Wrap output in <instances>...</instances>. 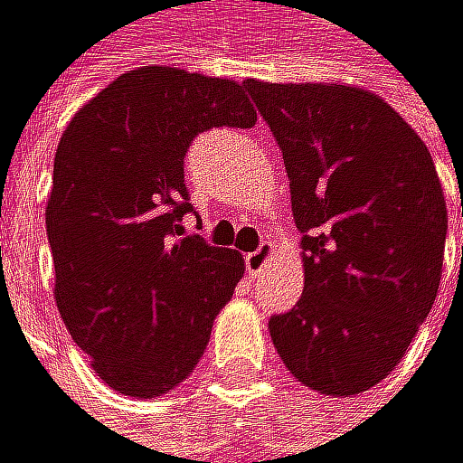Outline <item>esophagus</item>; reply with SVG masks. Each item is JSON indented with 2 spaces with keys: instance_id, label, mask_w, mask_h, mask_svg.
<instances>
[{
  "instance_id": "obj_1",
  "label": "esophagus",
  "mask_w": 463,
  "mask_h": 463,
  "mask_svg": "<svg viewBox=\"0 0 463 463\" xmlns=\"http://www.w3.org/2000/svg\"><path fill=\"white\" fill-rule=\"evenodd\" d=\"M273 256V244L270 241H261L253 253H247V259H244V264H247V273L250 276H259L261 270H264V264H267V259Z\"/></svg>"
}]
</instances>
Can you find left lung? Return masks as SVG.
I'll use <instances>...</instances> for the list:
<instances>
[{
    "mask_svg": "<svg viewBox=\"0 0 463 463\" xmlns=\"http://www.w3.org/2000/svg\"><path fill=\"white\" fill-rule=\"evenodd\" d=\"M241 88L284 156L304 250V296L270 318L273 345L304 387L364 392L402 362L439 293L447 202L432 156L375 93Z\"/></svg>",
    "mask_w": 463,
    "mask_h": 463,
    "instance_id": "left-lung-1",
    "label": "left lung"
}]
</instances>
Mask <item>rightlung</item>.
<instances>
[{"instance_id": "right-lung-1", "label": "right lung", "mask_w": 463, "mask_h": 463, "mask_svg": "<svg viewBox=\"0 0 463 463\" xmlns=\"http://www.w3.org/2000/svg\"><path fill=\"white\" fill-rule=\"evenodd\" d=\"M241 85L175 68L122 73L61 133L44 210L56 307L93 370L133 399L193 373L244 273L236 250L184 236V156L199 133L253 128Z\"/></svg>"}]
</instances>
